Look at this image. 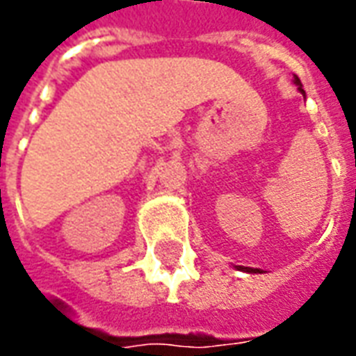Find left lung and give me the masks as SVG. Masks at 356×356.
I'll return each instance as SVG.
<instances>
[{"mask_svg": "<svg viewBox=\"0 0 356 356\" xmlns=\"http://www.w3.org/2000/svg\"><path fill=\"white\" fill-rule=\"evenodd\" d=\"M293 83H296V86H298V91H299V93H301V95H303V97H305V91H303V86H301V81H299L298 76H293ZM236 268H238V270H244V273H252V275H254V273H263L261 268L242 267V265H236Z\"/></svg>", "mask_w": 356, "mask_h": 356, "instance_id": "1", "label": "left lung"}]
</instances>
